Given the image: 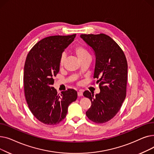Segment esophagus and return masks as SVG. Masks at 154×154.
I'll return each mask as SVG.
<instances>
[{"instance_id": "34e87169", "label": "esophagus", "mask_w": 154, "mask_h": 154, "mask_svg": "<svg viewBox=\"0 0 154 154\" xmlns=\"http://www.w3.org/2000/svg\"><path fill=\"white\" fill-rule=\"evenodd\" d=\"M77 95H78V96H82V95H83V92H82V91H81V90H80V91H78V92H77Z\"/></svg>"}]
</instances>
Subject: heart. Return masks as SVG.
<instances>
[{
	"label": "heart",
	"instance_id": "1",
	"mask_svg": "<svg viewBox=\"0 0 154 154\" xmlns=\"http://www.w3.org/2000/svg\"><path fill=\"white\" fill-rule=\"evenodd\" d=\"M73 51L77 56V57L80 60H82V59L88 57H90V54L88 53L87 48L82 45H75L74 48H73ZM65 58H66V55L64 54H62L60 56V66H62Z\"/></svg>",
	"mask_w": 154,
	"mask_h": 154
}]
</instances>
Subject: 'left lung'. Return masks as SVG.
I'll list each match as a JSON object with an SVG mask.
<instances>
[{
  "label": "left lung",
  "mask_w": 154,
  "mask_h": 154,
  "mask_svg": "<svg viewBox=\"0 0 154 154\" xmlns=\"http://www.w3.org/2000/svg\"><path fill=\"white\" fill-rule=\"evenodd\" d=\"M95 55L94 78L99 84L100 92L94 96L85 91L83 95L92 102L86 116L92 122L102 124L114 117L120 109L126 97L127 62L119 45L104 34H81Z\"/></svg>",
  "instance_id": "obj_1"
}]
</instances>
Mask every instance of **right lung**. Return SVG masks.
Here are the masks:
<instances>
[{"instance_id":"obj_1","label":"right lung","mask_w":154,"mask_h":154,"mask_svg":"<svg viewBox=\"0 0 154 154\" xmlns=\"http://www.w3.org/2000/svg\"><path fill=\"white\" fill-rule=\"evenodd\" d=\"M76 34L54 35L38 42L29 52L24 66V93L28 107L34 117L47 125L60 123L66 117L69 105L76 100L74 89L60 95L52 85L60 69L62 52Z\"/></svg>"}]
</instances>
